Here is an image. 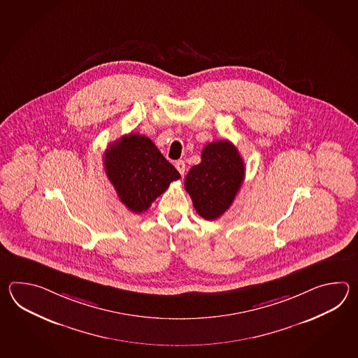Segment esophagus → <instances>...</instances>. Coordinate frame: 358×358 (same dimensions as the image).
Instances as JSON below:
<instances>
[{"label":"esophagus","instance_id":"34e87169","mask_svg":"<svg viewBox=\"0 0 358 358\" xmlns=\"http://www.w3.org/2000/svg\"><path fill=\"white\" fill-rule=\"evenodd\" d=\"M176 168L182 176H184V173H185V162L182 160L176 161Z\"/></svg>","mask_w":358,"mask_h":358}]
</instances>
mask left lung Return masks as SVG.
I'll use <instances>...</instances> for the list:
<instances>
[{
	"instance_id": "1",
	"label": "left lung",
	"mask_w": 358,
	"mask_h": 358,
	"mask_svg": "<svg viewBox=\"0 0 358 358\" xmlns=\"http://www.w3.org/2000/svg\"><path fill=\"white\" fill-rule=\"evenodd\" d=\"M244 179V162L229 141L206 145L201 162L190 169L184 188L189 193L198 215L215 220L228 210Z\"/></svg>"
}]
</instances>
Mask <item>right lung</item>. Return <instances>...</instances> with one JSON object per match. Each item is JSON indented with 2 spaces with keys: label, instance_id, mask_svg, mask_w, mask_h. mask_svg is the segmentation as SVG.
<instances>
[{
  "label": "right lung",
  "instance_id": "right-lung-1",
  "mask_svg": "<svg viewBox=\"0 0 358 358\" xmlns=\"http://www.w3.org/2000/svg\"><path fill=\"white\" fill-rule=\"evenodd\" d=\"M103 165L117 197L136 213L147 211L180 178L150 138L133 133L107 147Z\"/></svg>",
  "mask_w": 358,
  "mask_h": 358
}]
</instances>
